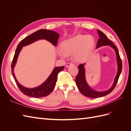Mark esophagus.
Listing matches in <instances>:
<instances>
[{
  "label": "esophagus",
  "mask_w": 131,
  "mask_h": 131,
  "mask_svg": "<svg viewBox=\"0 0 131 131\" xmlns=\"http://www.w3.org/2000/svg\"><path fill=\"white\" fill-rule=\"evenodd\" d=\"M72 65H73V64L72 63H71V62H69V63H68L67 64V65H66V67L67 68H68L69 67H70V66H72Z\"/></svg>",
  "instance_id": "esophagus-1"
}]
</instances>
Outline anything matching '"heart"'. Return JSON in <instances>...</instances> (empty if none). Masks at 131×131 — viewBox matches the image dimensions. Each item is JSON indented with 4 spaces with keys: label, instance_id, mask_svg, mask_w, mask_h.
<instances>
[{
    "label": "heart",
    "instance_id": "1",
    "mask_svg": "<svg viewBox=\"0 0 131 131\" xmlns=\"http://www.w3.org/2000/svg\"><path fill=\"white\" fill-rule=\"evenodd\" d=\"M94 43L93 37L77 35L63 40L61 43V49H58L57 53L62 58H65L67 55L74 54L75 60L81 62L86 59L92 50Z\"/></svg>",
    "mask_w": 131,
    "mask_h": 131
}]
</instances>
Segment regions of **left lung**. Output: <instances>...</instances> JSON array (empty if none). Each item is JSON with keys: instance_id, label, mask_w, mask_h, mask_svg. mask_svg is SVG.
<instances>
[{"instance_id": "left-lung-1", "label": "left lung", "mask_w": 131, "mask_h": 131, "mask_svg": "<svg viewBox=\"0 0 131 131\" xmlns=\"http://www.w3.org/2000/svg\"><path fill=\"white\" fill-rule=\"evenodd\" d=\"M97 32L98 33L99 37H100V39H99V40L97 42V49L101 46H109L114 49L116 53L117 72L116 75V77L115 78L113 84L110 89L103 91H98L91 88L88 84V83L87 82L85 68L86 63H83V64H80L78 66L79 73L77 76L76 79H75L76 85L78 87V89L82 94H84V96L86 97L92 98L103 97L106 96L107 94H109L112 92L117 84L118 79L119 78L122 68L121 59L120 58L119 52H118V51L116 46L108 38H107V37L102 32V31L97 29Z\"/></svg>"}]
</instances>
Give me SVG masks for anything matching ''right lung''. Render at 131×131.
<instances>
[{
  "label": "right lung",
  "mask_w": 131,
  "mask_h": 131,
  "mask_svg": "<svg viewBox=\"0 0 131 131\" xmlns=\"http://www.w3.org/2000/svg\"><path fill=\"white\" fill-rule=\"evenodd\" d=\"M59 37V35L56 31L42 29L35 31L34 33L28 35L23 39L17 45L11 64V72L19 89L24 94L34 98H41L48 96L56 86L58 73L63 70L64 68V67H55L46 80L39 86L33 88H26L18 81L14 73L15 67L16 64L18 55L22 49V47L42 39L48 41L54 46H56Z\"/></svg>",
  "instance_id": "right-lung-1"
}]
</instances>
